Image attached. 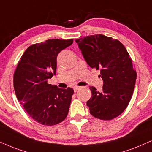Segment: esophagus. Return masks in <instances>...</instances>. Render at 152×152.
<instances>
[{"label":"esophagus","instance_id":"34e87169","mask_svg":"<svg viewBox=\"0 0 152 152\" xmlns=\"http://www.w3.org/2000/svg\"><path fill=\"white\" fill-rule=\"evenodd\" d=\"M79 88H80L79 86H74V92H76V91H77V90H78V89H79Z\"/></svg>","mask_w":152,"mask_h":152}]
</instances>
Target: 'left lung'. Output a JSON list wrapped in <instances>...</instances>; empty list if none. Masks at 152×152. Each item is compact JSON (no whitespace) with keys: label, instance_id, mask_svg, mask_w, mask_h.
Here are the masks:
<instances>
[{"label":"left lung","instance_id":"1","mask_svg":"<svg viewBox=\"0 0 152 152\" xmlns=\"http://www.w3.org/2000/svg\"><path fill=\"white\" fill-rule=\"evenodd\" d=\"M92 69L100 70L102 91L90 87L92 96L87 102L90 114L108 121L121 114L131 99L137 73L132 59L120 41L102 34L75 40Z\"/></svg>","mask_w":152,"mask_h":152}]
</instances>
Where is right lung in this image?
<instances>
[{
    "label": "right lung",
    "mask_w": 152,
    "mask_h": 152,
    "mask_svg": "<svg viewBox=\"0 0 152 152\" xmlns=\"http://www.w3.org/2000/svg\"><path fill=\"white\" fill-rule=\"evenodd\" d=\"M73 39H49L33 44L25 50L17 64L13 84L18 101L36 122L54 126L68 114L74 90L48 83L57 70L59 53L72 45Z\"/></svg>",
    "instance_id": "add662e5"
}]
</instances>
